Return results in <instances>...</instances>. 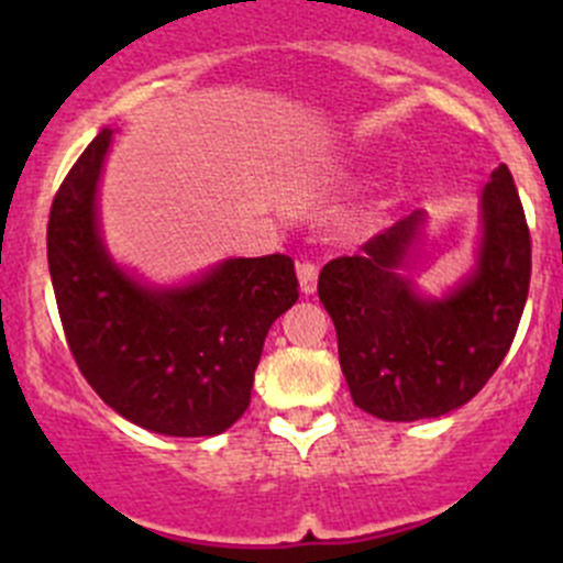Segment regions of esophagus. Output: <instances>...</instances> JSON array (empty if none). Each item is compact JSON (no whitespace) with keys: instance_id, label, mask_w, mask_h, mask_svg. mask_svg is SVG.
<instances>
[{"instance_id":"34e87169","label":"esophagus","mask_w":563,"mask_h":563,"mask_svg":"<svg viewBox=\"0 0 563 563\" xmlns=\"http://www.w3.org/2000/svg\"><path fill=\"white\" fill-rule=\"evenodd\" d=\"M297 277H299V288H302V294H313L316 280H318V266L313 261H302V264H297Z\"/></svg>"}]
</instances>
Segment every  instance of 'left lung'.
I'll return each mask as SVG.
<instances>
[{
	"instance_id": "8db88e82",
	"label": "left lung",
	"mask_w": 563,
	"mask_h": 563,
	"mask_svg": "<svg viewBox=\"0 0 563 563\" xmlns=\"http://www.w3.org/2000/svg\"><path fill=\"white\" fill-rule=\"evenodd\" d=\"M479 223L474 269L441 299L422 297L400 275L424 212L321 269L318 297L338 329L340 367L362 411L387 422L444 417L504 362L531 280L523 203L504 163L482 190Z\"/></svg>"
}]
</instances>
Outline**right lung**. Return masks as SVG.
Segmentation results:
<instances>
[{
    "label": "right lung",
    "mask_w": 563,
    "mask_h": 563,
    "mask_svg": "<svg viewBox=\"0 0 563 563\" xmlns=\"http://www.w3.org/2000/svg\"><path fill=\"white\" fill-rule=\"evenodd\" d=\"M111 139L100 130L51 203L48 272L67 345L89 387L139 428L218 435L247 411L266 332L299 299L294 261L229 258L168 288L135 280L100 236Z\"/></svg>",
    "instance_id": "obj_1"
}]
</instances>
